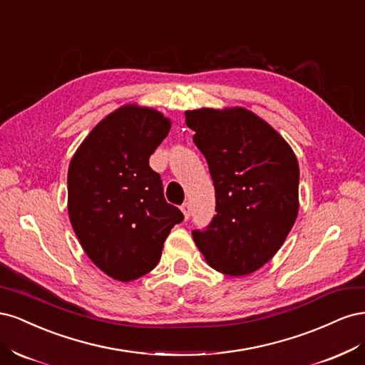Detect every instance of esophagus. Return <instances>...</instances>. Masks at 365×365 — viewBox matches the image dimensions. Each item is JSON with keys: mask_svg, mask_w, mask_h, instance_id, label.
I'll use <instances>...</instances> for the list:
<instances>
[{"mask_svg": "<svg viewBox=\"0 0 365 365\" xmlns=\"http://www.w3.org/2000/svg\"><path fill=\"white\" fill-rule=\"evenodd\" d=\"M181 212L184 213L185 220L189 219V216H190V205H189V202H185V204H182V205H181Z\"/></svg>", "mask_w": 365, "mask_h": 365, "instance_id": "esophagus-1", "label": "esophagus"}]
</instances>
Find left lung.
<instances>
[{
    "label": "left lung",
    "mask_w": 365,
    "mask_h": 365,
    "mask_svg": "<svg viewBox=\"0 0 365 365\" xmlns=\"http://www.w3.org/2000/svg\"><path fill=\"white\" fill-rule=\"evenodd\" d=\"M208 163L216 215L193 240L213 269L240 277L280 250L298 215L300 168L289 143L244 106L185 111Z\"/></svg>",
    "instance_id": "left-lung-1"
}]
</instances>
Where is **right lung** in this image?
Instances as JSON below:
<instances>
[{
    "label": "right lung",
    "instance_id": "1",
    "mask_svg": "<svg viewBox=\"0 0 365 365\" xmlns=\"http://www.w3.org/2000/svg\"><path fill=\"white\" fill-rule=\"evenodd\" d=\"M170 118L126 103L108 114L77 148L68 168V217L86 256L108 277L132 282L160 262L164 240L184 219L165 202L149 157Z\"/></svg>",
    "mask_w": 365,
    "mask_h": 365
}]
</instances>
